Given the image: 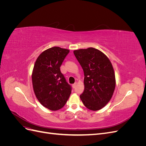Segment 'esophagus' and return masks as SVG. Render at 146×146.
<instances>
[{
  "mask_svg": "<svg viewBox=\"0 0 146 146\" xmlns=\"http://www.w3.org/2000/svg\"><path fill=\"white\" fill-rule=\"evenodd\" d=\"M76 86H77V83H74L73 85H72V86H73V88H75L76 87Z\"/></svg>",
  "mask_w": 146,
  "mask_h": 146,
  "instance_id": "34e87169",
  "label": "esophagus"
}]
</instances>
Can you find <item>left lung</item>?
<instances>
[{
  "label": "left lung",
  "instance_id": "left-lung-1",
  "mask_svg": "<svg viewBox=\"0 0 146 146\" xmlns=\"http://www.w3.org/2000/svg\"><path fill=\"white\" fill-rule=\"evenodd\" d=\"M84 72L85 90L80 98L92 111L104 107L115 89V75L112 64L102 52L90 47L74 51Z\"/></svg>",
  "mask_w": 146,
  "mask_h": 146
}]
</instances>
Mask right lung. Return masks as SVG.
<instances>
[{
	"instance_id": "obj_1",
	"label": "right lung",
	"mask_w": 146,
	"mask_h": 146,
	"mask_svg": "<svg viewBox=\"0 0 146 146\" xmlns=\"http://www.w3.org/2000/svg\"><path fill=\"white\" fill-rule=\"evenodd\" d=\"M69 50L59 47L48 48L39 55L34 65L32 83L36 98L44 107L53 111L63 108L72 87L60 70Z\"/></svg>"
}]
</instances>
